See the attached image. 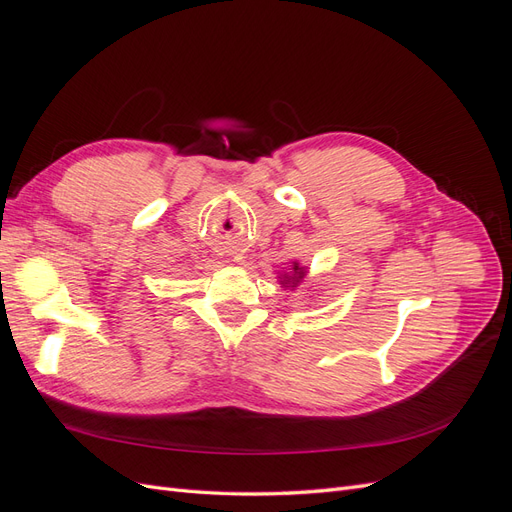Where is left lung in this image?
<instances>
[{
	"instance_id": "obj_1",
	"label": "left lung",
	"mask_w": 512,
	"mask_h": 512,
	"mask_svg": "<svg viewBox=\"0 0 512 512\" xmlns=\"http://www.w3.org/2000/svg\"><path fill=\"white\" fill-rule=\"evenodd\" d=\"M305 275H307V269L301 267L299 262H292V267L288 271L280 273V284H282V288L294 290L305 280Z\"/></svg>"
}]
</instances>
